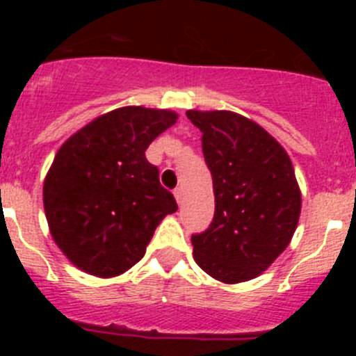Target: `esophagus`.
<instances>
[{"instance_id":"esophagus-1","label":"esophagus","mask_w":356,"mask_h":356,"mask_svg":"<svg viewBox=\"0 0 356 356\" xmlns=\"http://www.w3.org/2000/svg\"><path fill=\"white\" fill-rule=\"evenodd\" d=\"M174 196H175V200H177V203L182 204V200H184V191H182V188L175 189Z\"/></svg>"}]
</instances>
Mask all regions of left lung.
Masks as SVG:
<instances>
[{
  "label": "left lung",
  "mask_w": 356,
  "mask_h": 356,
  "mask_svg": "<svg viewBox=\"0 0 356 356\" xmlns=\"http://www.w3.org/2000/svg\"><path fill=\"white\" fill-rule=\"evenodd\" d=\"M201 131L213 179L215 213L191 236L195 261L225 284L260 275L289 245L301 193L286 149L264 127L234 111H186Z\"/></svg>",
  "instance_id": "1"
}]
</instances>
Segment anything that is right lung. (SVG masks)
<instances>
[{"instance_id": "1", "label": "right lung", "mask_w": 356, "mask_h": 356, "mask_svg": "<svg viewBox=\"0 0 356 356\" xmlns=\"http://www.w3.org/2000/svg\"><path fill=\"white\" fill-rule=\"evenodd\" d=\"M175 122V111L124 106L95 118L58 149L42 201L53 239L81 270L124 274L145 257L161 218L177 210L145 155Z\"/></svg>"}]
</instances>
